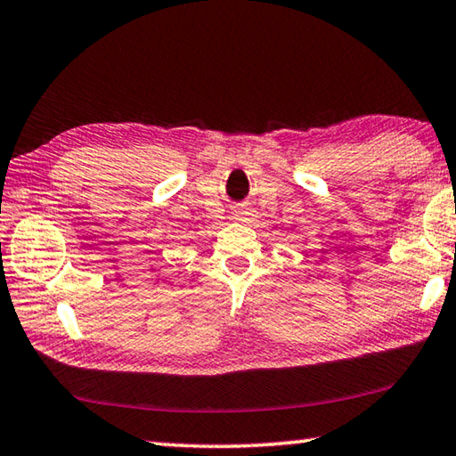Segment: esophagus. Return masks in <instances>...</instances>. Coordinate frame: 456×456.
Listing matches in <instances>:
<instances>
[{"label":"esophagus","mask_w":456,"mask_h":456,"mask_svg":"<svg viewBox=\"0 0 456 456\" xmlns=\"http://www.w3.org/2000/svg\"><path fill=\"white\" fill-rule=\"evenodd\" d=\"M253 217V211L249 205H239L233 209V219L239 223H249Z\"/></svg>","instance_id":"34e87169"}]
</instances>
